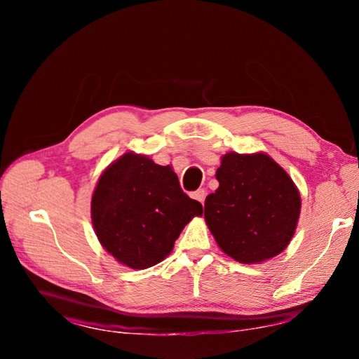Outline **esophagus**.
Listing matches in <instances>:
<instances>
[{
  "mask_svg": "<svg viewBox=\"0 0 359 359\" xmlns=\"http://www.w3.org/2000/svg\"><path fill=\"white\" fill-rule=\"evenodd\" d=\"M193 198L196 199V201H199L201 203H203V202H205V198H206V190H205V189L196 190V191L193 193Z\"/></svg>",
  "mask_w": 359,
  "mask_h": 359,
  "instance_id": "esophagus-1",
  "label": "esophagus"
}]
</instances>
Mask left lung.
Segmentation results:
<instances>
[{
	"mask_svg": "<svg viewBox=\"0 0 359 359\" xmlns=\"http://www.w3.org/2000/svg\"><path fill=\"white\" fill-rule=\"evenodd\" d=\"M219 189L205 199V222L223 252L257 264L289 245L301 211L295 184L268 154L227 153L215 172Z\"/></svg>",
	"mask_w": 359,
	"mask_h": 359,
	"instance_id": "left-lung-1",
	"label": "left lung"
}]
</instances>
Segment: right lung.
I'll return each mask as SVG.
<instances>
[{
    "mask_svg": "<svg viewBox=\"0 0 359 359\" xmlns=\"http://www.w3.org/2000/svg\"><path fill=\"white\" fill-rule=\"evenodd\" d=\"M201 202L180 187L170 166L126 153L106 168L91 199V219L100 244L119 264L145 269L161 262Z\"/></svg>",
    "mask_w": 359,
    "mask_h": 359,
    "instance_id": "obj_1",
    "label": "right lung"
}]
</instances>
